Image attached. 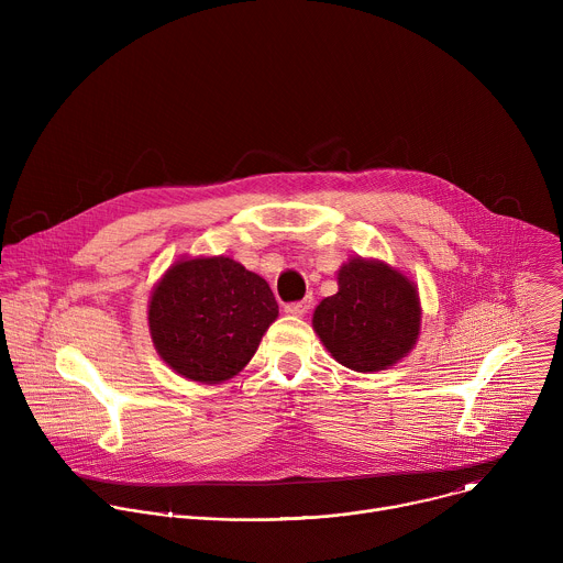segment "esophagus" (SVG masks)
Returning a JSON list of instances; mask_svg holds the SVG:
<instances>
[{"label": "esophagus", "instance_id": "obj_1", "mask_svg": "<svg viewBox=\"0 0 563 563\" xmlns=\"http://www.w3.org/2000/svg\"><path fill=\"white\" fill-rule=\"evenodd\" d=\"M311 307V298H305V300H298V302H289L285 305V311L291 313V316H305Z\"/></svg>", "mask_w": 563, "mask_h": 563}]
</instances>
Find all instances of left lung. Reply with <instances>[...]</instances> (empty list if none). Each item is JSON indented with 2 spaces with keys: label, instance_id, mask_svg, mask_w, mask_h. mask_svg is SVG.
Here are the masks:
<instances>
[{
  "label": "left lung",
  "instance_id": "obj_1",
  "mask_svg": "<svg viewBox=\"0 0 563 563\" xmlns=\"http://www.w3.org/2000/svg\"><path fill=\"white\" fill-rule=\"evenodd\" d=\"M339 291L320 300L311 328L341 365L380 372L406 358L421 334V298L415 280L378 258L341 265Z\"/></svg>",
  "mask_w": 563,
  "mask_h": 563
}]
</instances>
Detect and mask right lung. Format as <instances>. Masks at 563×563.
<instances>
[{
    "mask_svg": "<svg viewBox=\"0 0 563 563\" xmlns=\"http://www.w3.org/2000/svg\"><path fill=\"white\" fill-rule=\"evenodd\" d=\"M157 356L183 378L218 385L252 361L278 318L267 280L229 256L176 261L148 298Z\"/></svg>",
    "mask_w": 563,
    "mask_h": 563,
    "instance_id": "add662e5",
    "label": "right lung"
}]
</instances>
